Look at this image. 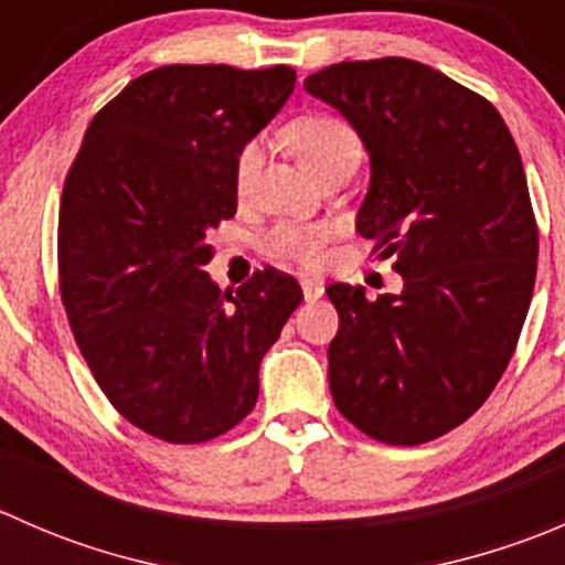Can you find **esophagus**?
<instances>
[{"label": "esophagus", "mask_w": 565, "mask_h": 565, "mask_svg": "<svg viewBox=\"0 0 565 565\" xmlns=\"http://www.w3.org/2000/svg\"><path fill=\"white\" fill-rule=\"evenodd\" d=\"M300 287H303V298L306 303H315V300H319L324 295V287L319 281H311V278H303L300 281Z\"/></svg>", "instance_id": "34e87169"}]
</instances>
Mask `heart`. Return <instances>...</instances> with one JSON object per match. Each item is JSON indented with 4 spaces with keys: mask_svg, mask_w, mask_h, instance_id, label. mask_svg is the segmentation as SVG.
<instances>
[{
    "mask_svg": "<svg viewBox=\"0 0 565 565\" xmlns=\"http://www.w3.org/2000/svg\"><path fill=\"white\" fill-rule=\"evenodd\" d=\"M289 139H292L298 156L309 163L319 177L339 167H358L361 161V136L339 114L311 111L295 119L289 125ZM262 169V141L248 139L237 150L235 167H232V180L241 196H248L256 185V177ZM330 230L328 224H298V221H281L270 226L262 237V254L273 262L298 267H317L324 256Z\"/></svg>",
    "mask_w": 565,
    "mask_h": 565,
    "instance_id": "obj_1",
    "label": "heart"
}]
</instances>
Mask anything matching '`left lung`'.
<instances>
[{"instance_id": "obj_1", "label": "left lung", "mask_w": 565, "mask_h": 565, "mask_svg": "<svg viewBox=\"0 0 565 565\" xmlns=\"http://www.w3.org/2000/svg\"><path fill=\"white\" fill-rule=\"evenodd\" d=\"M306 89L361 134L372 185L358 235L404 276L402 295L377 300L328 287L330 393L372 440H437L500 383L533 298L539 226L520 150L483 95L424 62H339Z\"/></svg>"}]
</instances>
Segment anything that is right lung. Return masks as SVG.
Returning <instances> with one entry per match:
<instances>
[{
	"label": "right lung",
	"instance_id": "1",
	"mask_svg": "<svg viewBox=\"0 0 565 565\" xmlns=\"http://www.w3.org/2000/svg\"><path fill=\"white\" fill-rule=\"evenodd\" d=\"M292 89L287 65L156 67L95 114L65 177L56 262L73 339L111 407L163 443L246 418L262 355L303 300L276 267L235 295L204 273L207 232L237 210V150Z\"/></svg>",
	"mask_w": 565,
	"mask_h": 565
}]
</instances>
